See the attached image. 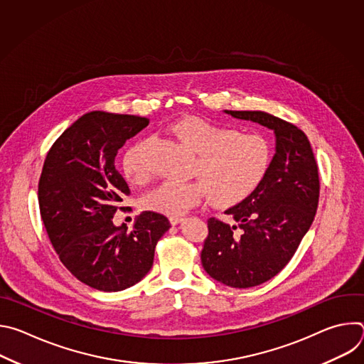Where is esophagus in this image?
<instances>
[{
  "mask_svg": "<svg viewBox=\"0 0 364 364\" xmlns=\"http://www.w3.org/2000/svg\"><path fill=\"white\" fill-rule=\"evenodd\" d=\"M183 220H184V218H170V223H171L173 226H176V225L181 223Z\"/></svg>",
  "mask_w": 364,
  "mask_h": 364,
  "instance_id": "esophagus-1",
  "label": "esophagus"
}]
</instances>
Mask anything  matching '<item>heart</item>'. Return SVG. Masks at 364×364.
<instances>
[{"instance_id":"1","label":"heart","mask_w":364,"mask_h":364,"mask_svg":"<svg viewBox=\"0 0 364 364\" xmlns=\"http://www.w3.org/2000/svg\"><path fill=\"white\" fill-rule=\"evenodd\" d=\"M170 131L197 154L193 174L200 181H164L142 197L146 210L181 218L207 196L216 205H235L252 196L269 171L272 151L261 135L239 134L194 117L174 122ZM146 151L148 141H141L122 161L125 177L138 186L151 177Z\"/></svg>"}]
</instances>
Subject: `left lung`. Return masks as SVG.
Here are the masks:
<instances>
[{
	"label": "left lung",
	"instance_id": "1",
	"mask_svg": "<svg viewBox=\"0 0 364 364\" xmlns=\"http://www.w3.org/2000/svg\"><path fill=\"white\" fill-rule=\"evenodd\" d=\"M275 134L269 171L252 196L225 213L236 225L207 220L201 264L213 279L232 288L261 285L291 261L313 225L318 197V167L306 135L262 111H225Z\"/></svg>",
	"mask_w": 364,
	"mask_h": 364
}]
</instances>
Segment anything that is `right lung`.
I'll return each instance as SVG.
<instances>
[{
	"label": "right lung",
	"mask_w": 364,
	"mask_h": 364,
	"mask_svg": "<svg viewBox=\"0 0 364 364\" xmlns=\"http://www.w3.org/2000/svg\"><path fill=\"white\" fill-rule=\"evenodd\" d=\"M148 122L136 115L87 112L51 145L40 176V215L51 245L72 275L103 292L139 282L152 267L155 245L171 228L154 212H142L131 232L112 222L131 193L115 157Z\"/></svg>",
	"instance_id": "add662e5"
}]
</instances>
